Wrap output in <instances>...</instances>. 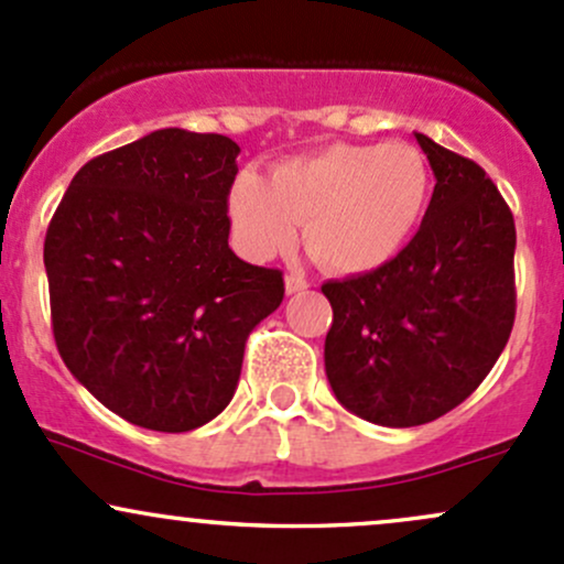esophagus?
Instances as JSON below:
<instances>
[{
    "label": "esophagus",
    "instance_id": "obj_1",
    "mask_svg": "<svg viewBox=\"0 0 564 564\" xmlns=\"http://www.w3.org/2000/svg\"><path fill=\"white\" fill-rule=\"evenodd\" d=\"M307 289V281L300 275H286V294H300Z\"/></svg>",
    "mask_w": 564,
    "mask_h": 564
}]
</instances>
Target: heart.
<instances>
[{"mask_svg": "<svg viewBox=\"0 0 564 564\" xmlns=\"http://www.w3.org/2000/svg\"><path fill=\"white\" fill-rule=\"evenodd\" d=\"M429 160L410 144H337L270 171H240L227 192L238 249L253 262L286 253L302 225L305 249L326 270L364 275L391 264L431 200Z\"/></svg>", "mask_w": 564, "mask_h": 564, "instance_id": "1", "label": "heart"}]
</instances>
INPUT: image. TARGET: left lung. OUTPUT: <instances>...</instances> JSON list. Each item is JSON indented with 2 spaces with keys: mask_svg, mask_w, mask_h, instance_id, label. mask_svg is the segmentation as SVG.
<instances>
[{
  "mask_svg": "<svg viewBox=\"0 0 564 564\" xmlns=\"http://www.w3.org/2000/svg\"><path fill=\"white\" fill-rule=\"evenodd\" d=\"M433 187L423 225L386 268L321 286L324 364L345 410L412 429L466 401L503 352L517 313L513 216L474 160L414 133Z\"/></svg>",
  "mask_w": 564,
  "mask_h": 564,
  "instance_id": "1",
  "label": "left lung"
}]
</instances>
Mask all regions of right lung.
I'll list each match as a JSON object with an SVG mask.
<instances>
[{
	"mask_svg": "<svg viewBox=\"0 0 564 564\" xmlns=\"http://www.w3.org/2000/svg\"><path fill=\"white\" fill-rule=\"evenodd\" d=\"M240 147L163 128L77 171L45 238L66 369L128 423L200 429L232 401L246 337L283 300L281 270L227 243Z\"/></svg>",
	"mask_w": 564,
	"mask_h": 564,
	"instance_id": "right-lung-1",
	"label": "right lung"
}]
</instances>
